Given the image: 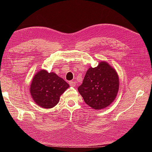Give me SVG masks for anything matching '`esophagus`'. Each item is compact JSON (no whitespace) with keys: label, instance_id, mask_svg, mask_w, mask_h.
<instances>
[{"label":"esophagus","instance_id":"obj_1","mask_svg":"<svg viewBox=\"0 0 152 152\" xmlns=\"http://www.w3.org/2000/svg\"><path fill=\"white\" fill-rule=\"evenodd\" d=\"M69 84L72 87H75V82L73 81H70L69 82Z\"/></svg>","mask_w":152,"mask_h":152}]
</instances>
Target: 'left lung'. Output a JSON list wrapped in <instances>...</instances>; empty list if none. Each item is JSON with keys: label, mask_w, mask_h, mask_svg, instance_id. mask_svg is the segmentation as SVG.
I'll list each match as a JSON object with an SVG mask.
<instances>
[{"label": "left lung", "mask_w": 152, "mask_h": 152, "mask_svg": "<svg viewBox=\"0 0 152 152\" xmlns=\"http://www.w3.org/2000/svg\"><path fill=\"white\" fill-rule=\"evenodd\" d=\"M119 79L113 68L106 61H101L94 68L87 70L78 91L85 103L94 110L103 109L115 99Z\"/></svg>", "instance_id": "1"}]
</instances>
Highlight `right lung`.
<instances>
[{
    "mask_svg": "<svg viewBox=\"0 0 152 152\" xmlns=\"http://www.w3.org/2000/svg\"><path fill=\"white\" fill-rule=\"evenodd\" d=\"M68 87L67 82L55 73L41 70L34 76L30 91L34 102L40 107L51 108Z\"/></svg>",
    "mask_w": 152,
    "mask_h": 152,
    "instance_id": "obj_1",
    "label": "right lung"
}]
</instances>
